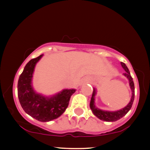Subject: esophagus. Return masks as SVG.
Here are the masks:
<instances>
[{
  "label": "esophagus",
  "instance_id": "obj_1",
  "mask_svg": "<svg viewBox=\"0 0 150 150\" xmlns=\"http://www.w3.org/2000/svg\"><path fill=\"white\" fill-rule=\"evenodd\" d=\"M89 81V78H87V77H85V78L82 79V81H81L80 85H84V84H85V83H87V82H88Z\"/></svg>",
  "mask_w": 150,
  "mask_h": 150
}]
</instances>
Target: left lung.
Wrapping results in <instances>:
<instances>
[{
  "instance_id": "8db88e82",
  "label": "left lung",
  "mask_w": 150,
  "mask_h": 150,
  "mask_svg": "<svg viewBox=\"0 0 150 150\" xmlns=\"http://www.w3.org/2000/svg\"><path fill=\"white\" fill-rule=\"evenodd\" d=\"M120 65H121L122 68H123L125 71V73H123V75H124L129 81V85H130V89H131L132 92L131 98H130V101H129V103L127 104V106H125L124 108H121V109L117 110V111H105V110H102L97 108V106H95V96L96 94H97V89L94 87V89H93L92 96V98H91L90 104H89V106H90L91 110H92V113H94V116H97L99 119L104 120V121L114 122L119 120L120 118H123V117L125 115H126V113L130 111V108L132 107V103H133L134 98H135V86H134L133 80H132L130 71H129L126 65H125L124 63H123V62H120Z\"/></svg>"
}]
</instances>
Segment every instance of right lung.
<instances>
[{
  "label": "right lung",
  "mask_w": 150,
  "mask_h": 150,
  "mask_svg": "<svg viewBox=\"0 0 150 150\" xmlns=\"http://www.w3.org/2000/svg\"><path fill=\"white\" fill-rule=\"evenodd\" d=\"M43 56L30 60L25 65L19 77L18 94L20 105L27 114L39 121L49 122L65 112L76 89H63L51 96L43 95L34 90L32 85L34 68Z\"/></svg>",
  "instance_id": "obj_1"
}]
</instances>
